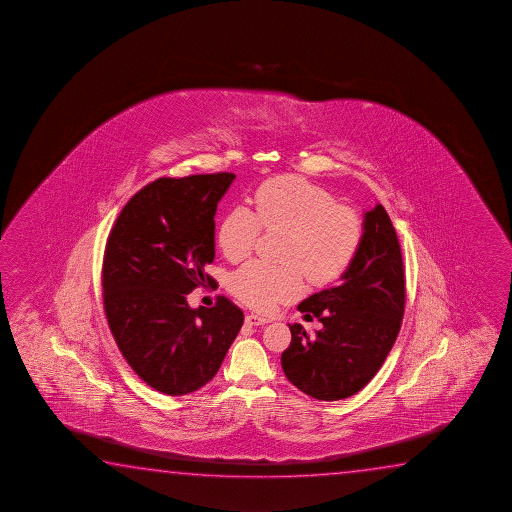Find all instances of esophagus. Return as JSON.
<instances>
[{
	"label": "esophagus",
	"mask_w": 512,
	"mask_h": 512,
	"mask_svg": "<svg viewBox=\"0 0 512 512\" xmlns=\"http://www.w3.org/2000/svg\"><path fill=\"white\" fill-rule=\"evenodd\" d=\"M245 320L248 326H266L267 322H269V319L262 317V315H257V313H248Z\"/></svg>",
	"instance_id": "1"
}]
</instances>
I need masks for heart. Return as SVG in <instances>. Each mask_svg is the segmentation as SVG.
<instances>
[{
  "mask_svg": "<svg viewBox=\"0 0 512 512\" xmlns=\"http://www.w3.org/2000/svg\"><path fill=\"white\" fill-rule=\"evenodd\" d=\"M252 209L236 206L218 229V243L229 260H243L255 250L262 227L290 232L287 266L252 260L230 278L232 294L260 312L292 301L315 285H329L349 271L363 246L361 215L340 206L333 193L306 179H269L253 193Z\"/></svg>",
  "mask_w": 512,
  "mask_h": 512,
  "instance_id": "obj_1",
  "label": "heart"
}]
</instances>
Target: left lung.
<instances>
[{
	"mask_svg": "<svg viewBox=\"0 0 512 512\" xmlns=\"http://www.w3.org/2000/svg\"><path fill=\"white\" fill-rule=\"evenodd\" d=\"M322 329L292 324L282 354L285 377L315 400L359 393L377 375L400 333L405 312V269L393 222L382 204L364 213V239L354 264L331 289L297 306Z\"/></svg>",
	"mask_w": 512,
	"mask_h": 512,
	"instance_id": "left-lung-1",
	"label": "left lung"
}]
</instances>
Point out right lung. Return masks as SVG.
Segmentation results:
<instances>
[{
	"mask_svg": "<svg viewBox=\"0 0 512 512\" xmlns=\"http://www.w3.org/2000/svg\"><path fill=\"white\" fill-rule=\"evenodd\" d=\"M230 172L160 178L135 193L105 245V317L139 377L169 396L206 386L243 326V312L220 296L213 308L186 297L215 280V213Z\"/></svg>",
	"mask_w": 512,
	"mask_h": 512,
	"instance_id": "right-lung-1",
	"label": "right lung"
}]
</instances>
